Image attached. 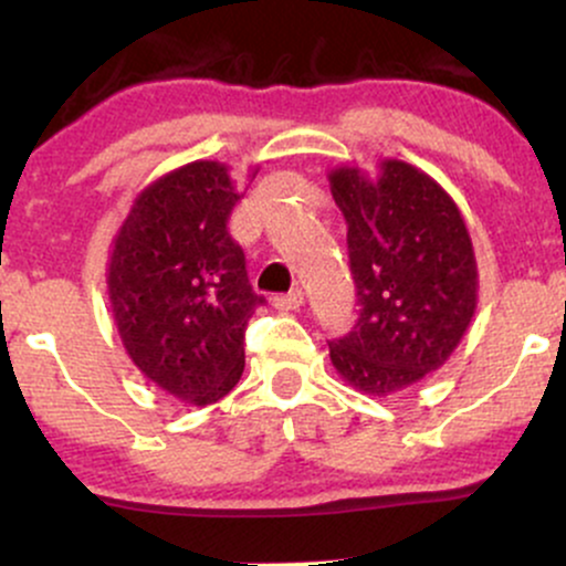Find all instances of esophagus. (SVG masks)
<instances>
[{
	"label": "esophagus",
	"mask_w": 566,
	"mask_h": 566,
	"mask_svg": "<svg viewBox=\"0 0 566 566\" xmlns=\"http://www.w3.org/2000/svg\"><path fill=\"white\" fill-rule=\"evenodd\" d=\"M303 305V292L301 290H292L287 295H276L274 297V308L279 311H297Z\"/></svg>",
	"instance_id": "obj_1"
}]
</instances>
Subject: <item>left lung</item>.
<instances>
[{"instance_id":"left-lung-1","label":"left lung","mask_w":566,"mask_h":566,"mask_svg":"<svg viewBox=\"0 0 566 566\" xmlns=\"http://www.w3.org/2000/svg\"><path fill=\"white\" fill-rule=\"evenodd\" d=\"M329 188L361 305L350 333L329 340V359L350 388L380 399L423 380L463 340L479 301L476 255L450 193L407 161L382 159L378 178L335 167Z\"/></svg>"}]
</instances>
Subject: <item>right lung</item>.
Masks as SVG:
<instances>
[{
  "label": "right lung",
  "instance_id": "right-lung-1",
  "mask_svg": "<svg viewBox=\"0 0 566 566\" xmlns=\"http://www.w3.org/2000/svg\"><path fill=\"white\" fill-rule=\"evenodd\" d=\"M229 167L191 161L135 197L108 258V301L122 346L154 386L186 405H216L244 373L252 290L229 216Z\"/></svg>",
  "mask_w": 566,
  "mask_h": 566
}]
</instances>
